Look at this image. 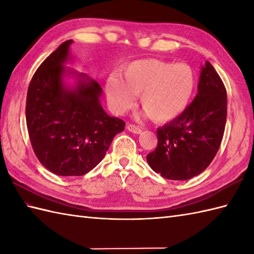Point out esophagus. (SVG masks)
Segmentation results:
<instances>
[{
	"mask_svg": "<svg viewBox=\"0 0 254 254\" xmlns=\"http://www.w3.org/2000/svg\"><path fill=\"white\" fill-rule=\"evenodd\" d=\"M127 128L128 129L129 132H132V133H135V134H139V133H141V128L138 127V126H135V125H131V123H129V125H127Z\"/></svg>",
	"mask_w": 254,
	"mask_h": 254,
	"instance_id": "esophagus-1",
	"label": "esophagus"
}]
</instances>
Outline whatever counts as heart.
<instances>
[{
    "label": "heart",
    "instance_id": "heart-1",
    "mask_svg": "<svg viewBox=\"0 0 254 254\" xmlns=\"http://www.w3.org/2000/svg\"><path fill=\"white\" fill-rule=\"evenodd\" d=\"M196 90V74L186 64L160 60L133 62L123 69L121 79L113 75L106 82L111 108L123 114L133 107L135 95L150 120L164 123L181 116Z\"/></svg>",
    "mask_w": 254,
    "mask_h": 254
}]
</instances>
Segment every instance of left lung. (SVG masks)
<instances>
[{"label":"left lung","instance_id":"obj_1","mask_svg":"<svg viewBox=\"0 0 254 254\" xmlns=\"http://www.w3.org/2000/svg\"><path fill=\"white\" fill-rule=\"evenodd\" d=\"M226 116V88L207 62L196 97L181 116L157 129V148L147 155V162L156 173L173 181L203 172L220 148Z\"/></svg>","mask_w":254,"mask_h":254}]
</instances>
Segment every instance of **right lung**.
<instances>
[{
  "mask_svg": "<svg viewBox=\"0 0 254 254\" xmlns=\"http://www.w3.org/2000/svg\"><path fill=\"white\" fill-rule=\"evenodd\" d=\"M64 41L34 72L28 87L26 121L35 156L51 172L81 176L103 160L113 138L126 122L105 113L99 104L102 87L80 74L74 90L64 88V63L69 45Z\"/></svg>",
  "mask_w": 254,
  "mask_h": 254,
  "instance_id": "obj_1",
  "label": "right lung"
}]
</instances>
